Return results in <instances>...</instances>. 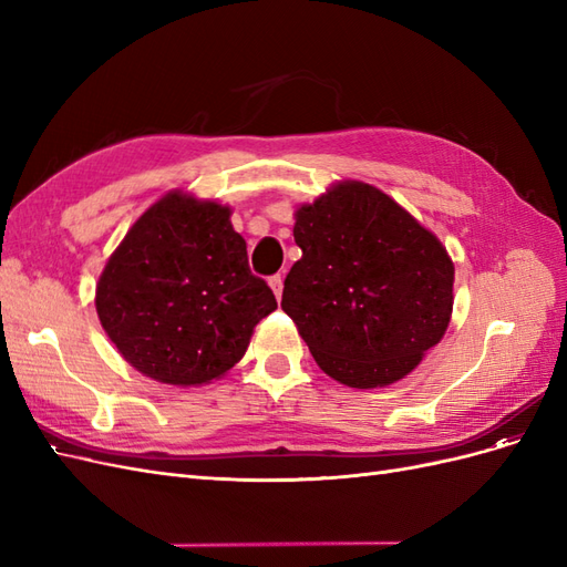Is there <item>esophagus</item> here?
<instances>
[{
  "label": "esophagus",
  "mask_w": 567,
  "mask_h": 567,
  "mask_svg": "<svg viewBox=\"0 0 567 567\" xmlns=\"http://www.w3.org/2000/svg\"><path fill=\"white\" fill-rule=\"evenodd\" d=\"M269 286L274 290V296L281 300V293H284V277H281V274H274V277H269Z\"/></svg>",
  "instance_id": "34e87169"
}]
</instances>
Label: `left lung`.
<instances>
[{"instance_id": "1", "label": "left lung", "mask_w": 567, "mask_h": 567, "mask_svg": "<svg viewBox=\"0 0 567 567\" xmlns=\"http://www.w3.org/2000/svg\"><path fill=\"white\" fill-rule=\"evenodd\" d=\"M300 260L284 312L315 362L342 385L383 388L442 340L454 265L437 236L364 182H340L296 213Z\"/></svg>"}]
</instances>
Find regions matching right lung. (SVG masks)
<instances>
[{"instance_id":"right-lung-1","label":"right lung","mask_w":567,"mask_h":567,"mask_svg":"<svg viewBox=\"0 0 567 567\" xmlns=\"http://www.w3.org/2000/svg\"><path fill=\"white\" fill-rule=\"evenodd\" d=\"M227 205L169 192L134 221L96 284V315L136 371L203 385L246 354L257 321L277 310L248 267Z\"/></svg>"}]
</instances>
